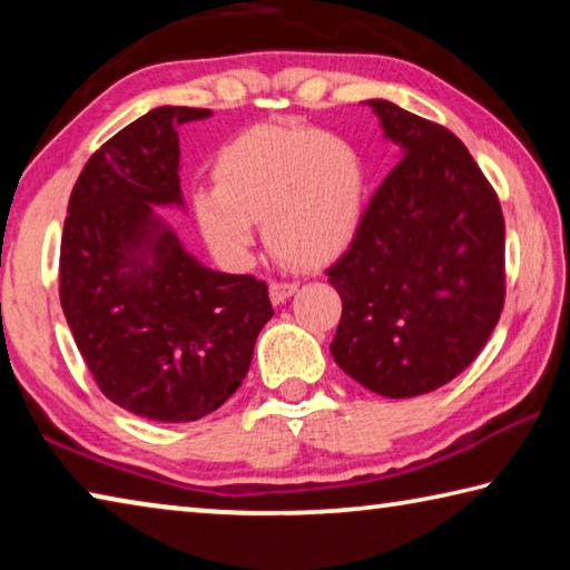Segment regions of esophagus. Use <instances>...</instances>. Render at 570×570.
I'll list each match as a JSON object with an SVG mask.
<instances>
[{
	"instance_id": "esophagus-1",
	"label": "esophagus",
	"mask_w": 570,
	"mask_h": 570,
	"mask_svg": "<svg viewBox=\"0 0 570 570\" xmlns=\"http://www.w3.org/2000/svg\"><path fill=\"white\" fill-rule=\"evenodd\" d=\"M296 288H298L296 282H272V286H268V296H272L274 304H284Z\"/></svg>"
}]
</instances>
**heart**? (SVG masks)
Wrapping results in <instances>:
<instances>
[{
	"label": "heart",
	"instance_id": "1",
	"mask_svg": "<svg viewBox=\"0 0 570 570\" xmlns=\"http://www.w3.org/2000/svg\"><path fill=\"white\" fill-rule=\"evenodd\" d=\"M216 186L196 188L193 214L214 254L250 258L256 220L286 262L320 266L352 244L366 198V168L352 142L298 125H256L218 150Z\"/></svg>",
	"mask_w": 570,
	"mask_h": 570
}]
</instances>
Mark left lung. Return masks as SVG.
Returning <instances> with one entry per match:
<instances>
[{
  "instance_id": "left-lung-1",
  "label": "left lung",
  "mask_w": 570,
  "mask_h": 570,
  "mask_svg": "<svg viewBox=\"0 0 570 570\" xmlns=\"http://www.w3.org/2000/svg\"><path fill=\"white\" fill-rule=\"evenodd\" d=\"M402 160L374 190L340 262L332 356L382 397H417L455 380L505 304V220L458 135L370 100Z\"/></svg>"
}]
</instances>
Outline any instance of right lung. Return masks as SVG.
Here are the masks:
<instances>
[{"label":"right lung","instance_id":"obj_1","mask_svg":"<svg viewBox=\"0 0 570 570\" xmlns=\"http://www.w3.org/2000/svg\"><path fill=\"white\" fill-rule=\"evenodd\" d=\"M206 108H156L92 153L60 246V302L100 392L153 422H193L244 382L274 316L266 282L193 258L153 206H183L178 125Z\"/></svg>","mask_w":570,"mask_h":570}]
</instances>
